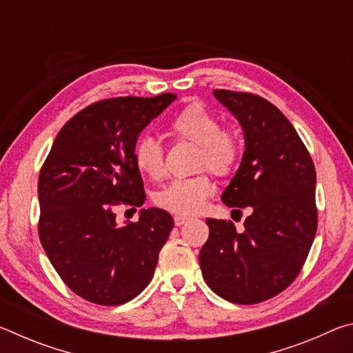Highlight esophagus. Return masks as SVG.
<instances>
[{"label": "esophagus", "mask_w": 353, "mask_h": 353, "mask_svg": "<svg viewBox=\"0 0 353 353\" xmlns=\"http://www.w3.org/2000/svg\"><path fill=\"white\" fill-rule=\"evenodd\" d=\"M188 219L190 218L188 216H183V214H176V216H174V224L176 225H182V224L187 223Z\"/></svg>", "instance_id": "esophagus-1"}]
</instances>
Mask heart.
Instances as JSON below:
<instances>
[{
  "label": "heart",
  "instance_id": "heart-1",
  "mask_svg": "<svg viewBox=\"0 0 353 353\" xmlns=\"http://www.w3.org/2000/svg\"><path fill=\"white\" fill-rule=\"evenodd\" d=\"M177 139L199 146L198 170L207 168L224 177L235 170L241 154V141L235 130L221 128L218 117L201 103H190L170 124ZM134 162L152 181L165 176L163 148L152 137H141L134 148ZM213 182L207 174L176 179L155 194V204L171 213L193 214L205 205L213 193Z\"/></svg>",
  "mask_w": 353,
  "mask_h": 353
}]
</instances>
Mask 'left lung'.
Returning <instances> with one entry per match:
<instances>
[{"instance_id":"obj_1","label":"left lung","mask_w":353,"mask_h":353,"mask_svg":"<svg viewBox=\"0 0 353 353\" xmlns=\"http://www.w3.org/2000/svg\"><path fill=\"white\" fill-rule=\"evenodd\" d=\"M240 121L246 149L221 199L234 212L250 207L244 230L207 218L210 235L199 265L225 301L252 305L288 288L301 272L318 229L316 170L282 112L259 94L214 90Z\"/></svg>"}]
</instances>
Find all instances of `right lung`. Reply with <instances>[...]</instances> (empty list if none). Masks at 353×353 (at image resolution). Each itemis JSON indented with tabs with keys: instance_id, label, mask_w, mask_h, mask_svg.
Wrapping results in <instances>:
<instances>
[{
	"instance_id": "obj_1",
	"label": "right lung",
	"mask_w": 353,
	"mask_h": 353,
	"mask_svg": "<svg viewBox=\"0 0 353 353\" xmlns=\"http://www.w3.org/2000/svg\"><path fill=\"white\" fill-rule=\"evenodd\" d=\"M177 97L110 98L82 109L57 134L39 176V236L59 276L98 305L132 301L152 280L174 227L162 208H141L117 225L123 204L146 201L134 148L143 129Z\"/></svg>"
}]
</instances>
